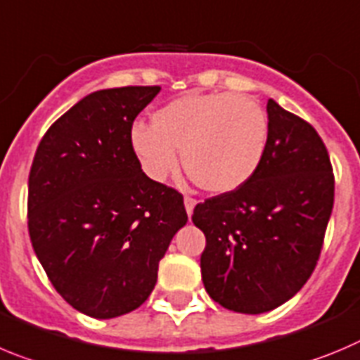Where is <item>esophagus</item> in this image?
<instances>
[{
    "label": "esophagus",
    "instance_id": "34e87169",
    "mask_svg": "<svg viewBox=\"0 0 360 360\" xmlns=\"http://www.w3.org/2000/svg\"><path fill=\"white\" fill-rule=\"evenodd\" d=\"M184 205H186V210H187V214H193V210H194V207H196V200H194V198H191V196H186L184 198Z\"/></svg>",
    "mask_w": 360,
    "mask_h": 360
}]
</instances>
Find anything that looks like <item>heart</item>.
Here are the masks:
<instances>
[{"mask_svg": "<svg viewBox=\"0 0 360 360\" xmlns=\"http://www.w3.org/2000/svg\"><path fill=\"white\" fill-rule=\"evenodd\" d=\"M135 124L130 144L144 173L162 182L178 166L176 150L191 180L203 191L225 194L259 171L269 139L268 114L236 92H191Z\"/></svg>", "mask_w": 360, "mask_h": 360, "instance_id": "1", "label": "heart"}]
</instances>
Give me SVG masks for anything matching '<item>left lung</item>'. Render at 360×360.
I'll return each instance as SVG.
<instances>
[{"label":"left lung","mask_w":360,"mask_h":360,"mask_svg":"<svg viewBox=\"0 0 360 360\" xmlns=\"http://www.w3.org/2000/svg\"><path fill=\"white\" fill-rule=\"evenodd\" d=\"M269 139L259 171L237 191L194 207L205 233L207 292L221 307L260 314L305 285L334 207V173L311 123L268 100Z\"/></svg>","instance_id":"obj_1"}]
</instances>
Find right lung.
<instances>
[{
    "label": "right lung",
    "instance_id": "right-lung-1",
    "mask_svg": "<svg viewBox=\"0 0 360 360\" xmlns=\"http://www.w3.org/2000/svg\"><path fill=\"white\" fill-rule=\"evenodd\" d=\"M158 85L103 89L60 115L39 143L28 178V232L58 295L110 319L135 311L158 262L187 223L184 196L141 169L130 144Z\"/></svg>",
    "mask_w": 360,
    "mask_h": 360
}]
</instances>
